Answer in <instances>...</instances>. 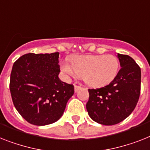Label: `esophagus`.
Masks as SVG:
<instances>
[{
	"label": "esophagus",
	"instance_id": "obj_1",
	"mask_svg": "<svg viewBox=\"0 0 150 150\" xmlns=\"http://www.w3.org/2000/svg\"><path fill=\"white\" fill-rule=\"evenodd\" d=\"M80 89H81V86H77V85H75V86H74V90H75V92H77L78 90H80Z\"/></svg>",
	"mask_w": 150,
	"mask_h": 150
}]
</instances>
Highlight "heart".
<instances>
[{"instance_id":"obj_1","label":"heart","mask_w":150,"mask_h":150,"mask_svg":"<svg viewBox=\"0 0 150 150\" xmlns=\"http://www.w3.org/2000/svg\"><path fill=\"white\" fill-rule=\"evenodd\" d=\"M119 61L112 54L106 55H78L64 61L62 71L67 77L82 76L88 86L103 87L114 80L119 71Z\"/></svg>"}]
</instances>
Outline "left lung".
<instances>
[{
    "label": "left lung",
    "mask_w": 150,
    "mask_h": 150,
    "mask_svg": "<svg viewBox=\"0 0 150 150\" xmlns=\"http://www.w3.org/2000/svg\"><path fill=\"white\" fill-rule=\"evenodd\" d=\"M121 69L110 83L90 89L86 110L93 120L100 124H117L131 114L140 94L141 70L133 58L117 54Z\"/></svg>",
    "instance_id": "left-lung-1"
}]
</instances>
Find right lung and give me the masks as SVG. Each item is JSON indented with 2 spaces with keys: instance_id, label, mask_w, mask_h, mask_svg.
<instances>
[{
  "instance_id": "add662e5",
  "label": "right lung",
  "mask_w": 150,
  "mask_h": 150,
  "mask_svg": "<svg viewBox=\"0 0 150 150\" xmlns=\"http://www.w3.org/2000/svg\"><path fill=\"white\" fill-rule=\"evenodd\" d=\"M59 53L27 54L14 62L10 80L13 105L24 120L36 126L57 121L74 86L60 80Z\"/></svg>"
}]
</instances>
